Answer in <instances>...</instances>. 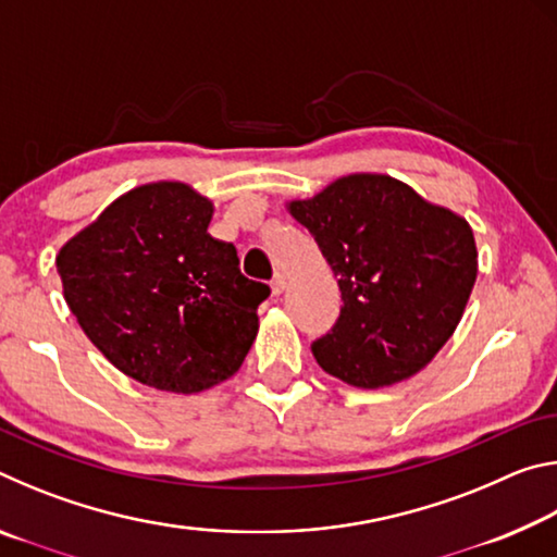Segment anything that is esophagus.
Listing matches in <instances>:
<instances>
[{
    "label": "esophagus",
    "instance_id": "1",
    "mask_svg": "<svg viewBox=\"0 0 557 557\" xmlns=\"http://www.w3.org/2000/svg\"><path fill=\"white\" fill-rule=\"evenodd\" d=\"M285 285H287V280H285V275H282V272H277L275 277H272V295H282V289H285Z\"/></svg>",
    "mask_w": 557,
    "mask_h": 557
}]
</instances>
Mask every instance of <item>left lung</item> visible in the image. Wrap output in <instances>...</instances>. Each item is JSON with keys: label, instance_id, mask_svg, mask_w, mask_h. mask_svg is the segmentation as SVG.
I'll list each match as a JSON object with an SVG mask.
<instances>
[{"label": "left lung", "instance_id": "obj_1", "mask_svg": "<svg viewBox=\"0 0 557 557\" xmlns=\"http://www.w3.org/2000/svg\"><path fill=\"white\" fill-rule=\"evenodd\" d=\"M287 211L314 235L342 289V314L312 344L322 369L375 391L420 373L449 342L476 282L467 219L400 178L358 172L334 178Z\"/></svg>", "mask_w": 557, "mask_h": 557}]
</instances>
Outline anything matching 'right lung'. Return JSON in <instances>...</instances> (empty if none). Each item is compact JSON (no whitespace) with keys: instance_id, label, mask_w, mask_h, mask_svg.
<instances>
[{"instance_id":"1","label":"right lung","mask_w":557,"mask_h":557,"mask_svg":"<svg viewBox=\"0 0 557 557\" xmlns=\"http://www.w3.org/2000/svg\"><path fill=\"white\" fill-rule=\"evenodd\" d=\"M213 201L191 184L129 188L61 245L65 305L127 379L194 395L228 381L258 336L270 287L211 238Z\"/></svg>"}]
</instances>
